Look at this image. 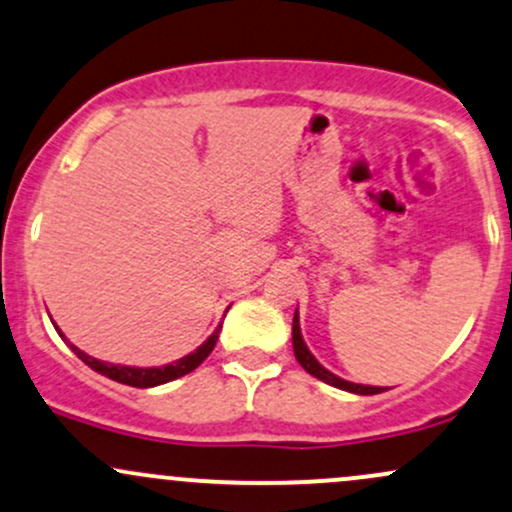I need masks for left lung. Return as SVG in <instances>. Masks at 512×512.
<instances>
[{"label": "left lung", "instance_id": "8db88e82", "mask_svg": "<svg viewBox=\"0 0 512 512\" xmlns=\"http://www.w3.org/2000/svg\"><path fill=\"white\" fill-rule=\"evenodd\" d=\"M291 335H294V355L299 359V364L303 369H306L308 374L316 376V379L325 381V384L335 386V389H342V391H350V393H359V396H374V393H381L386 389H381V386H364V384H352V381H345L340 379V376H335L333 372H328V369L323 367V364L318 362L316 357L311 355V350L306 347V342L301 338V328H299V311L294 313V328H291Z\"/></svg>", "mask_w": 512, "mask_h": 512}]
</instances>
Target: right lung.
<instances>
[{
    "instance_id": "1",
    "label": "right lung",
    "mask_w": 512,
    "mask_h": 512,
    "mask_svg": "<svg viewBox=\"0 0 512 512\" xmlns=\"http://www.w3.org/2000/svg\"><path fill=\"white\" fill-rule=\"evenodd\" d=\"M60 333V330H58ZM218 333H221V325H218L216 330H213V335L209 340L204 342V345L196 347L194 352H189L187 357L177 359V362L172 364H165V367H148V369H140V367H123V364H109V362H99V359L84 355L80 347L70 345L72 352H75L77 357L82 359L87 367H92L94 372L109 376V379L119 381V384H126V386H136V389H150V386H160V384H167V381H174L179 379V376L194 372L196 367H199L201 362H204L206 357L211 355V350L216 347V340H218Z\"/></svg>"
}]
</instances>
